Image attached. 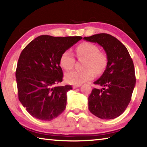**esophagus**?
I'll return each mask as SVG.
<instances>
[{"label": "esophagus", "instance_id": "obj_1", "mask_svg": "<svg viewBox=\"0 0 147 147\" xmlns=\"http://www.w3.org/2000/svg\"><path fill=\"white\" fill-rule=\"evenodd\" d=\"M82 85L81 84H78V85H74L73 86V89H75V88H79V87H80Z\"/></svg>", "mask_w": 147, "mask_h": 147}]
</instances>
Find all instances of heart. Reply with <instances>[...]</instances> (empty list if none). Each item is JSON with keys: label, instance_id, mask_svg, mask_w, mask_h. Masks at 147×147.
<instances>
[{"label": "heart", "instance_id": "obj_1", "mask_svg": "<svg viewBox=\"0 0 147 147\" xmlns=\"http://www.w3.org/2000/svg\"><path fill=\"white\" fill-rule=\"evenodd\" d=\"M78 58H85L83 71L74 70L65 74V79L71 84L78 85L85 82L91 80L94 76V73L97 74L102 73L107 67L108 58L103 53L99 52L98 47L89 42H84L76 47L75 49ZM75 59L70 50H65L61 54L59 64L65 70L69 71L73 69Z\"/></svg>", "mask_w": 147, "mask_h": 147}]
</instances>
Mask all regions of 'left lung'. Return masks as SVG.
Returning <instances> with one entry per match:
<instances>
[{
  "label": "left lung",
  "instance_id": "1",
  "mask_svg": "<svg viewBox=\"0 0 147 147\" xmlns=\"http://www.w3.org/2000/svg\"><path fill=\"white\" fill-rule=\"evenodd\" d=\"M84 39L102 47L108 58L106 70L94 82L102 88L92 90L88 97L89 110L98 118L115 119L127 108L136 86L132 59L126 47L111 35L102 33Z\"/></svg>",
  "mask_w": 147,
  "mask_h": 147
}]
</instances>
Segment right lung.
<instances>
[{
	"label": "right lung",
	"mask_w": 147,
	"mask_h": 147,
	"mask_svg": "<svg viewBox=\"0 0 147 147\" xmlns=\"http://www.w3.org/2000/svg\"><path fill=\"white\" fill-rule=\"evenodd\" d=\"M80 36L42 35L27 45L18 59L16 72L19 100L34 117L49 121L66 108L71 85L56 86L63 80L59 58Z\"/></svg>",
	"instance_id": "add662e5"
}]
</instances>
